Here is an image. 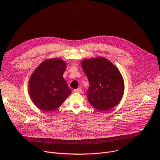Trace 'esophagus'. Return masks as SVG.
Returning a JSON list of instances; mask_svg holds the SVG:
<instances>
[{"label": "esophagus", "mask_w": 160, "mask_h": 160, "mask_svg": "<svg viewBox=\"0 0 160 160\" xmlns=\"http://www.w3.org/2000/svg\"><path fill=\"white\" fill-rule=\"evenodd\" d=\"M82 91V90L80 88H77V89L74 90V92H77V93H81Z\"/></svg>", "instance_id": "obj_1"}]
</instances>
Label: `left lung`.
<instances>
[{"mask_svg": "<svg viewBox=\"0 0 160 160\" xmlns=\"http://www.w3.org/2000/svg\"><path fill=\"white\" fill-rule=\"evenodd\" d=\"M83 70L90 86L87 96L90 104L99 111H108L121 101L124 82L118 68L102 57L84 59Z\"/></svg>", "mask_w": 160, "mask_h": 160, "instance_id": "obj_1", "label": "left lung"}]
</instances>
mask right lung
Wrapping results in <instances>:
<instances>
[{
	"label": "right lung",
	"instance_id": "obj_1",
	"mask_svg": "<svg viewBox=\"0 0 160 160\" xmlns=\"http://www.w3.org/2000/svg\"><path fill=\"white\" fill-rule=\"evenodd\" d=\"M66 63L58 58L42 62L31 75L28 92L34 104L43 111L58 108L72 91L63 78Z\"/></svg>",
	"mask_w": 160,
	"mask_h": 160
}]
</instances>
